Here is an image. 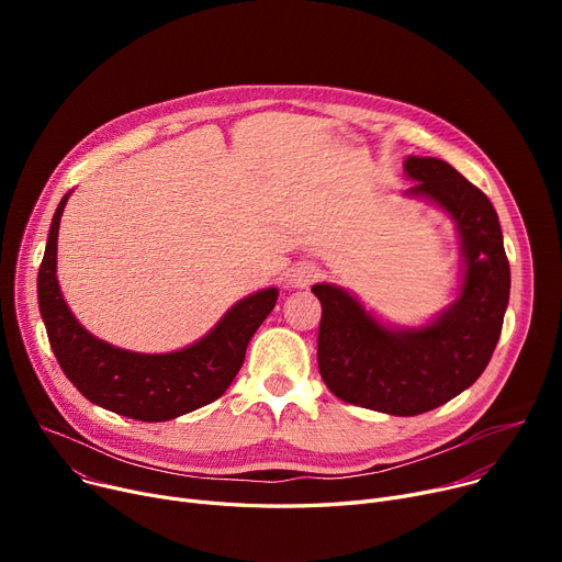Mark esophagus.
Returning a JSON list of instances; mask_svg holds the SVG:
<instances>
[{"mask_svg": "<svg viewBox=\"0 0 562 562\" xmlns=\"http://www.w3.org/2000/svg\"><path fill=\"white\" fill-rule=\"evenodd\" d=\"M291 284L296 286H307L318 278V266L314 263H299L296 269H291Z\"/></svg>", "mask_w": 562, "mask_h": 562, "instance_id": "1", "label": "esophagus"}]
</instances>
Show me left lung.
I'll return each instance as SVG.
<instances>
[{"instance_id": "8db88e82", "label": "left lung", "mask_w": 562, "mask_h": 562, "mask_svg": "<svg viewBox=\"0 0 562 562\" xmlns=\"http://www.w3.org/2000/svg\"><path fill=\"white\" fill-rule=\"evenodd\" d=\"M426 195L458 221L464 252L460 301L432 326L394 333L333 284H314L321 301L318 371L328 390L352 405L415 417L451 401L485 371L510 296V263L490 198L447 161L407 157Z\"/></svg>"}]
</instances>
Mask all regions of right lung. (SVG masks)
Returning <instances> with one entry per match:
<instances>
[{
	"label": "right lung",
	"instance_id": "1",
	"mask_svg": "<svg viewBox=\"0 0 562 562\" xmlns=\"http://www.w3.org/2000/svg\"><path fill=\"white\" fill-rule=\"evenodd\" d=\"M68 195L56 206L38 269L41 314L68 380L88 401L138 422H168L221 398L239 373L255 330L276 307L278 289L239 301L210 335L184 350L140 356L109 346L79 326L56 282V236Z\"/></svg>",
	"mask_w": 562,
	"mask_h": 562
}]
</instances>
